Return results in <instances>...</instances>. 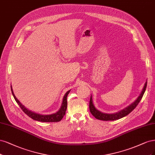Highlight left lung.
Wrapping results in <instances>:
<instances>
[{
  "label": "left lung",
  "mask_w": 155,
  "mask_h": 155,
  "mask_svg": "<svg viewBox=\"0 0 155 155\" xmlns=\"http://www.w3.org/2000/svg\"><path fill=\"white\" fill-rule=\"evenodd\" d=\"M146 87H147V81L144 84V86L143 87V89L140 94L138 96L137 99L135 100V101L133 102L132 104H131L129 106L122 109V110L119 111L117 113H110V114L102 113L101 111H100L99 110H98V109L95 107V106H94L93 102V99H92L93 98L91 95L90 98V101H89V110H90L91 113L94 117H95L97 119L101 120H105V121L116 120L122 118L127 115V114H129L134 108L137 106V105L140 102L141 99L145 91H146Z\"/></svg>",
  "instance_id": "obj_1"
}]
</instances>
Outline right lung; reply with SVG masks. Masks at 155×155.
Wrapping results in <instances>:
<instances>
[{
	"label": "right lung",
	"mask_w": 155,
	"mask_h": 155,
	"mask_svg": "<svg viewBox=\"0 0 155 155\" xmlns=\"http://www.w3.org/2000/svg\"><path fill=\"white\" fill-rule=\"evenodd\" d=\"M11 90L12 92L13 96L15 100V101L17 102V103L18 104L20 107L22 109V111L25 113H26L28 117L35 120H37V121L42 122H56L61 121L62 119V118L64 117V116L65 115V114H66L67 106H68L67 97H68V94H69V93L70 92L71 89L70 90H69L68 91H67L66 93V94H64V96L62 99V103L61 108H60L59 110L56 113L50 114H42L35 113L33 111H31V110H29L28 109H27L24 106V105H22L21 102H20V101L16 98L15 95V94L13 93L12 86H11Z\"/></svg>",
	"instance_id": "add662e5"
}]
</instances>
